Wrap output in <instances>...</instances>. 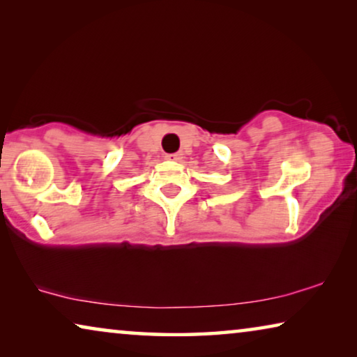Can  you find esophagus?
I'll return each mask as SVG.
<instances>
[{
  "label": "esophagus",
  "instance_id": "1",
  "mask_svg": "<svg viewBox=\"0 0 357 357\" xmlns=\"http://www.w3.org/2000/svg\"><path fill=\"white\" fill-rule=\"evenodd\" d=\"M181 155H183V154H179V152H174V154H167L165 158H168V160H181Z\"/></svg>",
  "mask_w": 357,
  "mask_h": 357
}]
</instances>
